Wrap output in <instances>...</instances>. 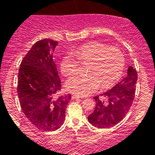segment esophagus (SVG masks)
I'll list each match as a JSON object with an SVG mask.
<instances>
[{"mask_svg": "<svg viewBox=\"0 0 155 155\" xmlns=\"http://www.w3.org/2000/svg\"><path fill=\"white\" fill-rule=\"evenodd\" d=\"M71 97H72V98H82V97L79 96V95H77V94H73Z\"/></svg>", "mask_w": 155, "mask_h": 155, "instance_id": "1", "label": "esophagus"}]
</instances>
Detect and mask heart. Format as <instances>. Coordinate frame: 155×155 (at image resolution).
Listing matches in <instances>:
<instances>
[{"mask_svg":"<svg viewBox=\"0 0 155 155\" xmlns=\"http://www.w3.org/2000/svg\"><path fill=\"white\" fill-rule=\"evenodd\" d=\"M80 64H87V74L70 78L66 87L79 96H86L98 90L116 84L121 78L125 65L124 53L116 47H109L98 42H88L64 56L61 62V73L72 76L78 72Z\"/></svg>","mask_w":155,"mask_h":155,"instance_id":"obj_1","label":"heart"}]
</instances>
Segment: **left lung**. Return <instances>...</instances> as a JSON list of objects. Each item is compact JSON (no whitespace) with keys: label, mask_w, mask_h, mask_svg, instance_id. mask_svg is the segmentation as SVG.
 <instances>
[{"label":"left lung","mask_w":155,"mask_h":155,"mask_svg":"<svg viewBox=\"0 0 155 155\" xmlns=\"http://www.w3.org/2000/svg\"><path fill=\"white\" fill-rule=\"evenodd\" d=\"M137 81V72L130 66L125 78L100 96H94L95 109L87 117L90 124L97 128H109L119 124L134 102Z\"/></svg>","instance_id":"obj_1"}]
</instances>
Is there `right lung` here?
I'll use <instances>...</instances> for the list:
<instances>
[{"label": "right lung", "instance_id": "right-lung-1", "mask_svg": "<svg viewBox=\"0 0 155 155\" xmlns=\"http://www.w3.org/2000/svg\"><path fill=\"white\" fill-rule=\"evenodd\" d=\"M58 42L45 39L36 42L21 61L18 78V95L22 112L32 125L54 131L65 119L71 94L57 96L61 88L53 52Z\"/></svg>", "mask_w": 155, "mask_h": 155}]
</instances>
